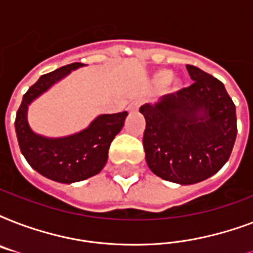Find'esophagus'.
I'll return each mask as SVG.
<instances>
[{"label":"esophagus","instance_id":"esophagus-1","mask_svg":"<svg viewBox=\"0 0 253 253\" xmlns=\"http://www.w3.org/2000/svg\"><path fill=\"white\" fill-rule=\"evenodd\" d=\"M140 101H139V99H135V101H132V102L130 103V105H128V107H127V110L130 111V113H135V111L138 110L139 109V106H140Z\"/></svg>","mask_w":253,"mask_h":253}]
</instances>
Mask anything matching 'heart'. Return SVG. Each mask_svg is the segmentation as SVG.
I'll return each instance as SVG.
<instances>
[{
    "label": "heart",
    "instance_id": "obj_1",
    "mask_svg": "<svg viewBox=\"0 0 253 253\" xmlns=\"http://www.w3.org/2000/svg\"><path fill=\"white\" fill-rule=\"evenodd\" d=\"M170 76H172V72L168 71V69H160L159 72L155 73V81L160 85L167 84L169 80H170ZM177 84H178V81H177Z\"/></svg>",
    "mask_w": 253,
    "mask_h": 253
}]
</instances>
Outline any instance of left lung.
<instances>
[{
	"label": "left lung",
	"instance_id": "1",
	"mask_svg": "<svg viewBox=\"0 0 253 253\" xmlns=\"http://www.w3.org/2000/svg\"><path fill=\"white\" fill-rule=\"evenodd\" d=\"M194 83L156 103H144L143 147L148 168L163 180L192 185L215 174L235 143V105L218 79L186 65Z\"/></svg>",
	"mask_w": 253,
	"mask_h": 253
}]
</instances>
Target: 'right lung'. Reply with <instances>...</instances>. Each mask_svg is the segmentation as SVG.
<instances>
[{
	"label": "right lung",
	"instance_id": "1",
	"mask_svg": "<svg viewBox=\"0 0 253 253\" xmlns=\"http://www.w3.org/2000/svg\"><path fill=\"white\" fill-rule=\"evenodd\" d=\"M84 65L73 63L41 76L23 95L15 117V132L22 155L42 176L61 184L86 180L102 170L111 142L122 130L127 117V111L101 114L83 131L61 138H48L34 132L27 121L30 103Z\"/></svg>",
	"mask_w": 253,
	"mask_h": 253
}]
</instances>
